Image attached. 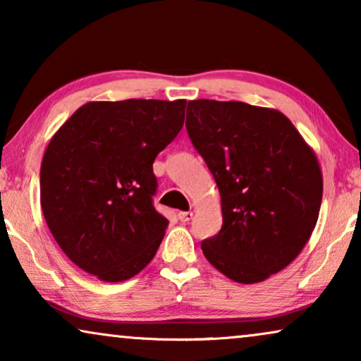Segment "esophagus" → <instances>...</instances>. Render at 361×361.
Instances as JSON below:
<instances>
[{
  "mask_svg": "<svg viewBox=\"0 0 361 361\" xmlns=\"http://www.w3.org/2000/svg\"><path fill=\"white\" fill-rule=\"evenodd\" d=\"M177 216H179V220L182 221V224H187V221L192 220V216H194V214H192V212H179V214H177Z\"/></svg>",
  "mask_w": 361,
  "mask_h": 361,
  "instance_id": "esophagus-1",
  "label": "esophagus"
}]
</instances>
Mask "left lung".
Here are the masks:
<instances>
[{
  "instance_id": "obj_1",
  "label": "left lung",
  "mask_w": 361,
  "mask_h": 361,
  "mask_svg": "<svg viewBox=\"0 0 361 361\" xmlns=\"http://www.w3.org/2000/svg\"><path fill=\"white\" fill-rule=\"evenodd\" d=\"M187 133L215 177L224 225L202 241L226 278L255 284L298 258L319 219L317 156L286 115L243 102L192 100Z\"/></svg>"
}]
</instances>
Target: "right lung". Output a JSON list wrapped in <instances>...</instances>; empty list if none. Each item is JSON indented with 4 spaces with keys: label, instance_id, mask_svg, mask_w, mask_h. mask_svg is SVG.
Returning a JSON list of instances; mask_svg holds the SVG:
<instances>
[{
    "label": "right lung",
    "instance_id": "right-lung-1",
    "mask_svg": "<svg viewBox=\"0 0 361 361\" xmlns=\"http://www.w3.org/2000/svg\"><path fill=\"white\" fill-rule=\"evenodd\" d=\"M185 100L88 102L49 141L41 207L67 258L105 283L154 258L169 220L152 207V162L179 135Z\"/></svg>",
    "mask_w": 361,
    "mask_h": 361
}]
</instances>
